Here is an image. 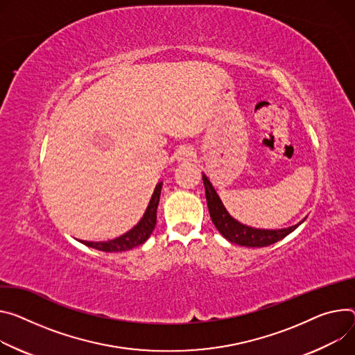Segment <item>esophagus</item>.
<instances>
[{
	"instance_id": "34e87169",
	"label": "esophagus",
	"mask_w": 355,
	"mask_h": 355,
	"mask_svg": "<svg viewBox=\"0 0 355 355\" xmlns=\"http://www.w3.org/2000/svg\"><path fill=\"white\" fill-rule=\"evenodd\" d=\"M177 159L180 163H191V161L196 159V153L189 147H181L177 151Z\"/></svg>"
}]
</instances>
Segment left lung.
Segmentation results:
<instances>
[{"instance_id": "1", "label": "left lung", "mask_w": 355, "mask_h": 355, "mask_svg": "<svg viewBox=\"0 0 355 355\" xmlns=\"http://www.w3.org/2000/svg\"><path fill=\"white\" fill-rule=\"evenodd\" d=\"M202 181H204V187H205V197H207L209 215L215 225V228L219 231V234L225 239H228L232 243L246 246V248L269 246V245L283 239L288 234H292L299 227V225H302L307 218L306 216L303 220L293 225V227L282 228V230H259V228L248 227V225H245V223L236 220L234 216H231V214L227 211V208L223 207L214 185L211 184L209 178L205 174H202Z\"/></svg>"}]
</instances>
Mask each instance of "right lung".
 Listing matches in <instances>:
<instances>
[{
  "instance_id": "1",
  "label": "right lung",
  "mask_w": 355,
  "mask_h": 355,
  "mask_svg": "<svg viewBox=\"0 0 355 355\" xmlns=\"http://www.w3.org/2000/svg\"><path fill=\"white\" fill-rule=\"evenodd\" d=\"M161 188H163V182H158L154 188L151 200L148 202V207H147L143 218L137 222V225H135L130 231H127L125 234L120 235L119 238L105 241V242H89V241H79V242H82L83 245H86L89 248L103 250V252H123V250L133 249V248L144 243L150 238L151 232L155 228L157 207L159 202Z\"/></svg>"
}]
</instances>
